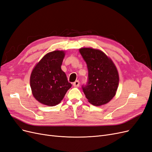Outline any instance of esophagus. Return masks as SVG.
I'll use <instances>...</instances> for the list:
<instances>
[{"label": "esophagus", "mask_w": 152, "mask_h": 152, "mask_svg": "<svg viewBox=\"0 0 152 152\" xmlns=\"http://www.w3.org/2000/svg\"><path fill=\"white\" fill-rule=\"evenodd\" d=\"M79 85H80V82L79 80H76L73 83V86L74 87H79Z\"/></svg>", "instance_id": "obj_1"}]
</instances>
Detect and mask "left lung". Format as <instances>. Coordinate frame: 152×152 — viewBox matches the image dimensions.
<instances>
[{
	"label": "left lung",
	"mask_w": 152,
	"mask_h": 152,
	"mask_svg": "<svg viewBox=\"0 0 152 152\" xmlns=\"http://www.w3.org/2000/svg\"><path fill=\"white\" fill-rule=\"evenodd\" d=\"M88 69V81L82 90L88 102L94 106L107 104L116 94L119 77L113 62L102 50L79 49Z\"/></svg>",
	"instance_id": "left-lung-1"
}]
</instances>
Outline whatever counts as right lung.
I'll list each match as a JSON object with an SVG mask.
<instances>
[{
    "mask_svg": "<svg viewBox=\"0 0 152 152\" xmlns=\"http://www.w3.org/2000/svg\"><path fill=\"white\" fill-rule=\"evenodd\" d=\"M65 52L49 53L37 64L30 75V87L34 97L39 102L53 107L63 99L72 87L61 68Z\"/></svg>",
    "mask_w": 152,
    "mask_h": 152,
    "instance_id": "1",
    "label": "right lung"
}]
</instances>
